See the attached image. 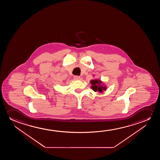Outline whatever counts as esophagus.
Here are the masks:
<instances>
[{
  "label": "esophagus",
  "instance_id": "obj_1",
  "mask_svg": "<svg viewBox=\"0 0 160 160\" xmlns=\"http://www.w3.org/2000/svg\"><path fill=\"white\" fill-rule=\"evenodd\" d=\"M80 79V77H79V76H74V79L75 80H79Z\"/></svg>",
  "mask_w": 160,
  "mask_h": 160
}]
</instances>
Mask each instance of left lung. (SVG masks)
<instances>
[{
  "instance_id": "obj_1",
  "label": "left lung",
  "mask_w": 160,
  "mask_h": 160,
  "mask_svg": "<svg viewBox=\"0 0 160 160\" xmlns=\"http://www.w3.org/2000/svg\"><path fill=\"white\" fill-rule=\"evenodd\" d=\"M90 83L92 85L91 88L94 92L102 93L104 91L107 90V87L105 83L102 81L101 79H96L90 81Z\"/></svg>"
}]
</instances>
